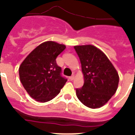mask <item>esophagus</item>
I'll use <instances>...</instances> for the list:
<instances>
[{
	"mask_svg": "<svg viewBox=\"0 0 135 135\" xmlns=\"http://www.w3.org/2000/svg\"><path fill=\"white\" fill-rule=\"evenodd\" d=\"M74 79V76H71L69 77V80H73Z\"/></svg>",
	"mask_w": 135,
	"mask_h": 135,
	"instance_id": "obj_1",
	"label": "esophagus"
}]
</instances>
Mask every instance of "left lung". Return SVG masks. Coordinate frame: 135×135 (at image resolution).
Returning a JSON list of instances; mask_svg holds the SVG:
<instances>
[{
	"label": "left lung",
	"mask_w": 135,
	"mask_h": 135,
	"mask_svg": "<svg viewBox=\"0 0 135 135\" xmlns=\"http://www.w3.org/2000/svg\"><path fill=\"white\" fill-rule=\"evenodd\" d=\"M74 49L84 76V84L81 88L76 89L77 97L89 108H100L117 90V71L104 53L94 45H77Z\"/></svg>",
	"instance_id": "obj_1"
}]
</instances>
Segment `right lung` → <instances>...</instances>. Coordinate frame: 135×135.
Returning <instances> with one entry per match:
<instances>
[{
	"label": "right lung",
	"mask_w": 135,
	"mask_h": 135,
	"mask_svg": "<svg viewBox=\"0 0 135 135\" xmlns=\"http://www.w3.org/2000/svg\"><path fill=\"white\" fill-rule=\"evenodd\" d=\"M65 48L64 45L47 41L36 47L21 64L20 81L35 100L47 102L52 99L67 81L56 62L57 56Z\"/></svg>",
	"instance_id": "add662e5"
}]
</instances>
